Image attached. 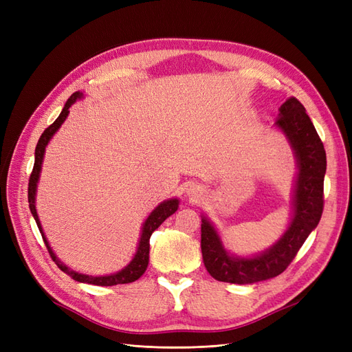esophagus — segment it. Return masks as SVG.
I'll use <instances>...</instances> for the list:
<instances>
[{
	"instance_id": "esophagus-1",
	"label": "esophagus",
	"mask_w": 352,
	"mask_h": 352,
	"mask_svg": "<svg viewBox=\"0 0 352 352\" xmlns=\"http://www.w3.org/2000/svg\"><path fill=\"white\" fill-rule=\"evenodd\" d=\"M190 194H194V189H190Z\"/></svg>"
}]
</instances>
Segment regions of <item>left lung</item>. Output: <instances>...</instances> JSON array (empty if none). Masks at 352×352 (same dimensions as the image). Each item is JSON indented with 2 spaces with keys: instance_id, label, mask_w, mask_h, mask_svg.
<instances>
[{
  "instance_id": "obj_1",
  "label": "left lung",
  "mask_w": 352,
  "mask_h": 352,
  "mask_svg": "<svg viewBox=\"0 0 352 352\" xmlns=\"http://www.w3.org/2000/svg\"><path fill=\"white\" fill-rule=\"evenodd\" d=\"M276 126L289 138L300 173H298L294 219L289 229L273 248L254 258L230 257L223 248L210 223H201V251L207 272L220 282L247 285L274 278L283 273L311 230L320 221L324 207L326 151L304 105L295 97L287 98L280 107Z\"/></svg>"
}]
</instances>
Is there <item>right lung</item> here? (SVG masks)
I'll list each match as a JSON object with an SVG mask.
<instances>
[{
	"instance_id": "right-lung-1",
	"label": "right lung",
	"mask_w": 352,
	"mask_h": 352,
	"mask_svg": "<svg viewBox=\"0 0 352 352\" xmlns=\"http://www.w3.org/2000/svg\"><path fill=\"white\" fill-rule=\"evenodd\" d=\"M82 97L80 92H74L70 95V98L67 100L65 109L60 113V116L56 119V122L50 124L47 129L44 131V133L41 135L39 141L36 144V150H35V164L34 168H32V173L29 177V186H28V199H29V208L30 212L34 214V219L36 221V225L39 228V232L42 235V239L45 242V247L50 252V257L52 258V261H56L58 264V267L66 272L67 274H70L74 280L82 282V283H91V285H98V286H114V285H119V283H131L135 282L141 278L144 274V272L148 267V260H150V238L153 235V232L162 225V223L173 214V212L177 210V204L179 201L177 199H168L164 201L163 204H160L151 214L150 217L146 219V221L144 223V228H142V235H141V241L140 245H138V251L135 254L133 260L131 261V264L124 267L122 272L116 273V274H110V276H98V278H94V276H87V274H80L76 272H72L69 270L66 265H63L61 263H58V260L56 258L54 252L50 248V245L44 236V233H42L41 229V223L36 214V210H35V192H36V184H38V179H39V172H41V164H42V158H44V153H45V146L48 144V141L51 140V136L56 133V131L61 126V123L66 120V117L69 114V109L70 105L76 101V98Z\"/></svg>"
}]
</instances>
